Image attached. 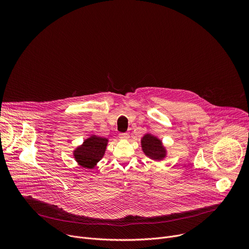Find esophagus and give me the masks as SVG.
<instances>
[{
  "mask_svg": "<svg viewBox=\"0 0 249 249\" xmlns=\"http://www.w3.org/2000/svg\"><path fill=\"white\" fill-rule=\"evenodd\" d=\"M129 134L128 133H120L119 134V138L121 139V140H128L129 139Z\"/></svg>",
  "mask_w": 249,
  "mask_h": 249,
  "instance_id": "1",
  "label": "esophagus"
}]
</instances>
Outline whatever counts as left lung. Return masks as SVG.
<instances>
[{
	"label": "left lung",
	"mask_w": 249,
	"mask_h": 249,
	"mask_svg": "<svg viewBox=\"0 0 249 249\" xmlns=\"http://www.w3.org/2000/svg\"><path fill=\"white\" fill-rule=\"evenodd\" d=\"M141 147L147 157L157 161L163 160L167 155L161 140L149 133L141 139Z\"/></svg>",
	"instance_id": "obj_1"
}]
</instances>
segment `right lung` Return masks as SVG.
<instances>
[{"mask_svg":"<svg viewBox=\"0 0 249 249\" xmlns=\"http://www.w3.org/2000/svg\"><path fill=\"white\" fill-rule=\"evenodd\" d=\"M108 139L91 135L74 151V158L78 164L86 169H92L103 158Z\"/></svg>","mask_w":249,"mask_h":249,"instance_id":"add662e5","label":"right lung"}]
</instances>
